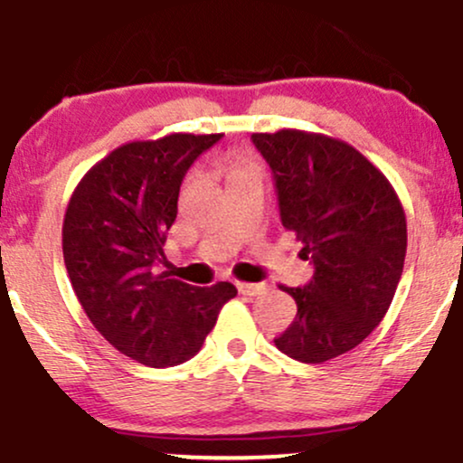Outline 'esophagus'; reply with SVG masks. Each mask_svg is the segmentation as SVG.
<instances>
[{
    "label": "esophagus",
    "mask_w": 463,
    "mask_h": 463,
    "mask_svg": "<svg viewBox=\"0 0 463 463\" xmlns=\"http://www.w3.org/2000/svg\"><path fill=\"white\" fill-rule=\"evenodd\" d=\"M237 289H239V294L254 298V296H261L263 291L268 289V285L265 283H237Z\"/></svg>",
    "instance_id": "1"
}]
</instances>
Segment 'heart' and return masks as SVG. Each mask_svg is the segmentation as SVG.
<instances>
[{
  "mask_svg": "<svg viewBox=\"0 0 463 463\" xmlns=\"http://www.w3.org/2000/svg\"><path fill=\"white\" fill-rule=\"evenodd\" d=\"M248 174H259V167L252 161H248L243 156H232L228 161V176H231V180L248 176Z\"/></svg>",
  "mask_w": 463,
  "mask_h": 463,
  "instance_id": "1",
  "label": "heart"
}]
</instances>
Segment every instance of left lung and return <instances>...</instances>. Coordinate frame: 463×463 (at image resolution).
I'll return each instance as SVG.
<instances>
[{"label":"left lung","instance_id":"obj_1","mask_svg":"<svg viewBox=\"0 0 463 463\" xmlns=\"http://www.w3.org/2000/svg\"><path fill=\"white\" fill-rule=\"evenodd\" d=\"M252 143L272 169L280 222L313 263L305 287H283L298 313L274 344L322 364L359 346L390 309L405 265V211L348 143L302 130L254 132Z\"/></svg>","mask_w":463,"mask_h":463}]
</instances>
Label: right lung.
Here are the masks:
<instances>
[{"label":"right lung","instance_id":"obj_1","mask_svg":"<svg viewBox=\"0 0 463 463\" xmlns=\"http://www.w3.org/2000/svg\"><path fill=\"white\" fill-rule=\"evenodd\" d=\"M222 135L132 141L93 165L69 200L62 257L80 305L106 342L152 368L189 361L237 289L154 272L176 222L184 174Z\"/></svg>","mask_w":463,"mask_h":463}]
</instances>
